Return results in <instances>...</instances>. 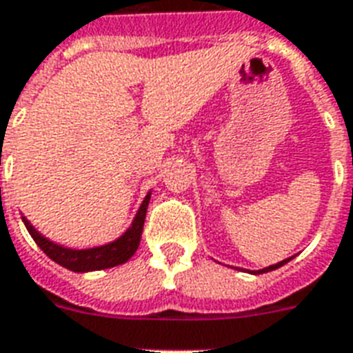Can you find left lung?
Masks as SVG:
<instances>
[{
    "label": "left lung",
    "mask_w": 353,
    "mask_h": 353,
    "mask_svg": "<svg viewBox=\"0 0 353 353\" xmlns=\"http://www.w3.org/2000/svg\"><path fill=\"white\" fill-rule=\"evenodd\" d=\"M293 258H294V256H289L288 259H281V261H278V263L269 265V267H263V269H258V270H250V269H241V270H245V272H248V274H263V272H270V270L280 269L281 265H285L288 261H291Z\"/></svg>",
    "instance_id": "obj_1"
}]
</instances>
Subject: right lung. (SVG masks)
<instances>
[{
    "mask_svg": "<svg viewBox=\"0 0 353 353\" xmlns=\"http://www.w3.org/2000/svg\"><path fill=\"white\" fill-rule=\"evenodd\" d=\"M151 195L152 191H149L145 199L139 204L138 212L134 215L130 226L123 232L121 236L116 237L114 241L105 243V245H97V247H64V245L51 241L43 234H40L23 214H21V221H23V225H26L27 232L34 239V243L42 248L43 252L48 254L49 259H53L54 263L62 265V267H65L68 270H73V272H92V270L110 269V267L127 263L128 259L134 256V252L138 250Z\"/></svg>",
    "mask_w": 353,
    "mask_h": 353,
    "instance_id": "1",
    "label": "right lung"
}]
</instances>
